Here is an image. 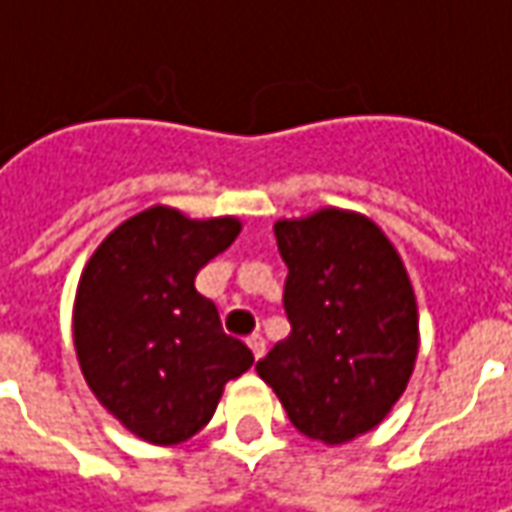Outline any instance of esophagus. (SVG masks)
Masks as SVG:
<instances>
[{"instance_id":"1","label":"esophagus","mask_w":512,"mask_h":512,"mask_svg":"<svg viewBox=\"0 0 512 512\" xmlns=\"http://www.w3.org/2000/svg\"><path fill=\"white\" fill-rule=\"evenodd\" d=\"M247 347H250V353H253V359L259 362L262 356H265V339L256 333V336H247Z\"/></svg>"}]
</instances>
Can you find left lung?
<instances>
[{
	"instance_id": "8db88e82",
	"label": "left lung",
	"mask_w": 512,
	"mask_h": 512,
	"mask_svg": "<svg viewBox=\"0 0 512 512\" xmlns=\"http://www.w3.org/2000/svg\"><path fill=\"white\" fill-rule=\"evenodd\" d=\"M290 336L256 373L307 439L353 442L402 399L419 356V307L402 256L362 213L279 219Z\"/></svg>"
}]
</instances>
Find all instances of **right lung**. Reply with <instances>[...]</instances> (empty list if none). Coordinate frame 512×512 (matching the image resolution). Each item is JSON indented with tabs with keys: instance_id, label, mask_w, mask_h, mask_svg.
<instances>
[{
	"instance_id": "add662e5",
	"label": "right lung",
	"mask_w": 512,
	"mask_h": 512,
	"mask_svg": "<svg viewBox=\"0 0 512 512\" xmlns=\"http://www.w3.org/2000/svg\"><path fill=\"white\" fill-rule=\"evenodd\" d=\"M239 230L236 216L190 219L153 205L110 230L79 276L73 347L82 376L142 442H187L210 422L225 384L253 364L196 290V273Z\"/></svg>"
}]
</instances>
